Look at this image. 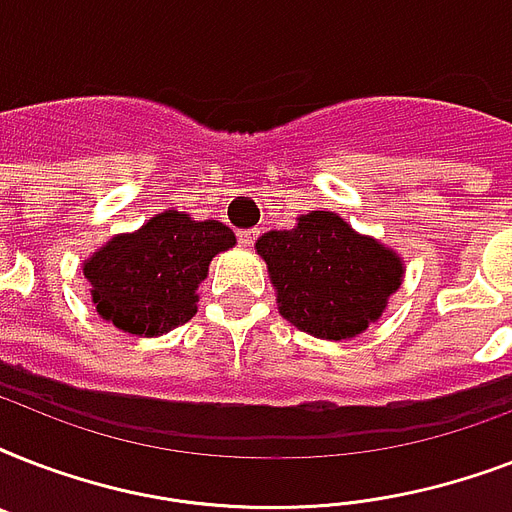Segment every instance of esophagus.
<instances>
[{
	"instance_id": "esophagus-1",
	"label": "esophagus",
	"mask_w": 512,
	"mask_h": 512,
	"mask_svg": "<svg viewBox=\"0 0 512 512\" xmlns=\"http://www.w3.org/2000/svg\"><path fill=\"white\" fill-rule=\"evenodd\" d=\"M257 228H247V231H239V244L241 247H252V244H255V239H257Z\"/></svg>"
}]
</instances>
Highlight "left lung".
<instances>
[{"mask_svg": "<svg viewBox=\"0 0 512 512\" xmlns=\"http://www.w3.org/2000/svg\"><path fill=\"white\" fill-rule=\"evenodd\" d=\"M284 319L319 340H353L380 321L404 281V257L335 212H308L255 244Z\"/></svg>", "mask_w": 512, "mask_h": 512, "instance_id": "1", "label": "left lung"}]
</instances>
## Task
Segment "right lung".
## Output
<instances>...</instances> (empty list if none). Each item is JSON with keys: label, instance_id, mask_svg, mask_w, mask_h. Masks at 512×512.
Returning a JSON list of instances; mask_svg holds the SVG:
<instances>
[{"label": "right lung", "instance_id": "obj_1", "mask_svg": "<svg viewBox=\"0 0 512 512\" xmlns=\"http://www.w3.org/2000/svg\"><path fill=\"white\" fill-rule=\"evenodd\" d=\"M236 233L220 220L167 209L132 233H116L82 263L92 305L103 321L135 337H159L196 313L212 257Z\"/></svg>", "mask_w": 512, "mask_h": 512}]
</instances>
